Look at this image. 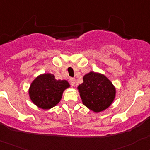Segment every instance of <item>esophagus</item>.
Instances as JSON below:
<instances>
[{
    "label": "esophagus",
    "instance_id": "1",
    "mask_svg": "<svg viewBox=\"0 0 150 150\" xmlns=\"http://www.w3.org/2000/svg\"><path fill=\"white\" fill-rule=\"evenodd\" d=\"M69 82H70V83H71V86H75V83H76V79H74V78H70Z\"/></svg>",
    "mask_w": 150,
    "mask_h": 150
}]
</instances>
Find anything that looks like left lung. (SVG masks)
I'll list each match as a JSON object with an SVG mask.
<instances>
[{
    "label": "left lung",
    "mask_w": 150,
    "mask_h": 150,
    "mask_svg": "<svg viewBox=\"0 0 150 150\" xmlns=\"http://www.w3.org/2000/svg\"><path fill=\"white\" fill-rule=\"evenodd\" d=\"M82 80L77 89L83 105L94 113H100L112 105L116 96V88L104 74L90 71Z\"/></svg>",
    "instance_id": "obj_1"
}]
</instances>
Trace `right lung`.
<instances>
[{"mask_svg": "<svg viewBox=\"0 0 150 150\" xmlns=\"http://www.w3.org/2000/svg\"><path fill=\"white\" fill-rule=\"evenodd\" d=\"M70 87L67 80H57L52 74H42L33 79L28 90L30 100L44 110L56 106L61 100L63 92Z\"/></svg>", "mask_w": 150, "mask_h": 150, "instance_id": "obj_1", "label": "right lung"}]
</instances>
